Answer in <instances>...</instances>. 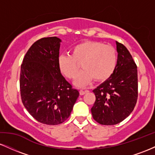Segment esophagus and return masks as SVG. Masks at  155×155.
Listing matches in <instances>:
<instances>
[{
    "label": "esophagus",
    "mask_w": 155,
    "mask_h": 155,
    "mask_svg": "<svg viewBox=\"0 0 155 155\" xmlns=\"http://www.w3.org/2000/svg\"><path fill=\"white\" fill-rule=\"evenodd\" d=\"M88 91L87 90H81L79 91V93H80V95H84L85 93H87V92Z\"/></svg>",
    "instance_id": "34e87169"
}]
</instances>
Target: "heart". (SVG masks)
<instances>
[{
  "instance_id": "b5f03b06",
  "label": "heart",
  "mask_w": 155,
  "mask_h": 155,
  "mask_svg": "<svg viewBox=\"0 0 155 155\" xmlns=\"http://www.w3.org/2000/svg\"><path fill=\"white\" fill-rule=\"evenodd\" d=\"M81 63L83 70L78 74L75 84L87 86L94 79L105 81L116 69L117 52L114 47L97 41L80 43L71 50V54H61L58 60L60 71L69 79H75Z\"/></svg>"
}]
</instances>
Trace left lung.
<instances>
[{
  "label": "left lung",
  "instance_id": "obj_1",
  "mask_svg": "<svg viewBox=\"0 0 155 155\" xmlns=\"http://www.w3.org/2000/svg\"><path fill=\"white\" fill-rule=\"evenodd\" d=\"M118 52L113 74L93 90L95 101L92 117L104 125H114L130 114L138 99V71L132 55L122 44L116 41Z\"/></svg>",
  "mask_w": 155,
  "mask_h": 155
}]
</instances>
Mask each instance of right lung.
Here are the masks:
<instances>
[{
    "label": "right lung",
    "mask_w": 155,
    "mask_h": 155,
    "mask_svg": "<svg viewBox=\"0 0 155 155\" xmlns=\"http://www.w3.org/2000/svg\"><path fill=\"white\" fill-rule=\"evenodd\" d=\"M60 42L55 36L36 41L21 65L19 87L22 104L35 120L49 125L65 122L79 95L58 68Z\"/></svg>",
    "instance_id": "add662e5"
}]
</instances>
